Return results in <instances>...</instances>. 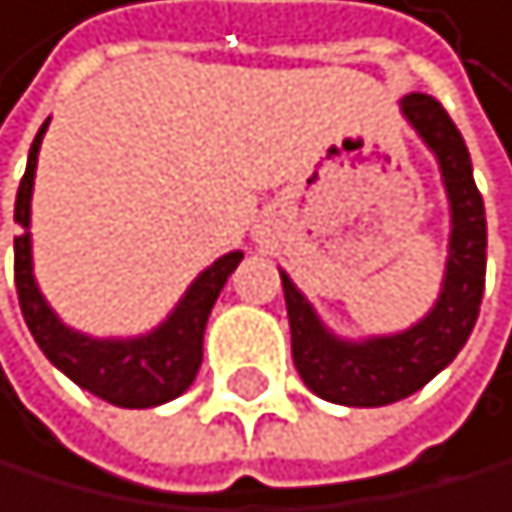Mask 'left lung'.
Returning <instances> with one entry per match:
<instances>
[{"mask_svg": "<svg viewBox=\"0 0 512 512\" xmlns=\"http://www.w3.org/2000/svg\"><path fill=\"white\" fill-rule=\"evenodd\" d=\"M402 114L428 143V150L438 156L451 202L448 271H444L441 297L428 317L405 333L349 343L326 330L307 297L287 274H281L294 366L313 395L336 405H392L428 385L461 353L477 323L480 297H484L487 218L484 199L474 186L471 153L464 146V136L457 133L448 110L428 94H408L402 100Z\"/></svg>", "mask_w": 512, "mask_h": 512, "instance_id": "obj_1", "label": "left lung"}]
</instances>
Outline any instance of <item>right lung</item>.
<instances>
[{"label":"right lung","mask_w":512,"mask_h":512,"mask_svg":"<svg viewBox=\"0 0 512 512\" xmlns=\"http://www.w3.org/2000/svg\"><path fill=\"white\" fill-rule=\"evenodd\" d=\"M48 130V120L41 123L32 150H28V166L15 195V222L22 225V235L15 238V290H19L22 317L32 330L38 349L55 366L77 382L81 389L94 392L110 405L120 408H150L179 398L189 389L195 372L202 366V336L209 313L218 294L245 258L241 251H231L218 258L212 267L195 277L179 307L169 313L166 323H159L153 333L133 336V340H94L64 326L55 310L35 284L32 274V238H28V222H32V186L38 166V146Z\"/></svg>","instance_id":"1"}]
</instances>
